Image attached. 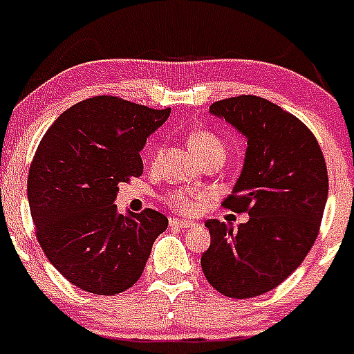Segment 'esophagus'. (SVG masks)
<instances>
[{
	"mask_svg": "<svg viewBox=\"0 0 354 354\" xmlns=\"http://www.w3.org/2000/svg\"><path fill=\"white\" fill-rule=\"evenodd\" d=\"M169 226L180 227V230H188V227L195 226V223H194V221L180 219V217H171V219H169Z\"/></svg>",
	"mask_w": 354,
	"mask_h": 354,
	"instance_id": "esophagus-1",
	"label": "esophagus"
}]
</instances>
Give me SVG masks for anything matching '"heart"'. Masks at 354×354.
Here are the masks:
<instances>
[{
	"instance_id": "obj_1",
	"label": "heart",
	"mask_w": 354,
	"mask_h": 354,
	"mask_svg": "<svg viewBox=\"0 0 354 354\" xmlns=\"http://www.w3.org/2000/svg\"><path fill=\"white\" fill-rule=\"evenodd\" d=\"M188 147L192 149L200 160L205 156L214 154V152H224L223 142L209 130H198L188 137ZM159 156V149L156 151V157ZM203 198L202 194H187V192H173L167 195V203L171 209L180 210L183 214H194L197 210L200 200Z\"/></svg>"
}]
</instances>
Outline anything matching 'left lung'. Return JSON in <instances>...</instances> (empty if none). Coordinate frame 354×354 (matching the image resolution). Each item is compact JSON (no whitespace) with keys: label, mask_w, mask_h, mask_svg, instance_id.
I'll list each match as a JSON object with an SVG mask.
<instances>
[{"label":"left lung","mask_w":354,"mask_h":354,"mask_svg":"<svg viewBox=\"0 0 354 354\" xmlns=\"http://www.w3.org/2000/svg\"><path fill=\"white\" fill-rule=\"evenodd\" d=\"M209 111L246 138L243 169L223 205L250 219L238 230L207 221L210 246L200 263L221 295L253 298L288 279L315 243L329 192L326 159L312 131L267 99L238 95Z\"/></svg>","instance_id":"obj_1"}]
</instances>
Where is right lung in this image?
I'll use <instances>...</instances> for the list:
<instances>
[{
	"label": "right lung",
	"mask_w": 354,
	"mask_h": 354,
	"mask_svg": "<svg viewBox=\"0 0 354 354\" xmlns=\"http://www.w3.org/2000/svg\"><path fill=\"white\" fill-rule=\"evenodd\" d=\"M113 95L71 106L42 137L27 194L35 234L49 262L71 284L113 296L144 272L167 217L154 209L118 214V185L140 176V151L169 118Z\"/></svg>",
	"instance_id": "1"
}]
</instances>
